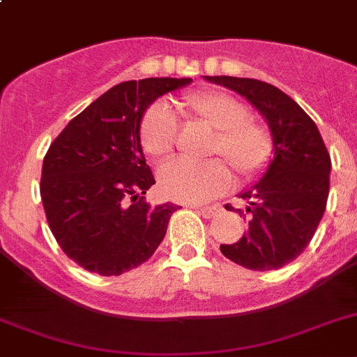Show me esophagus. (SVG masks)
Listing matches in <instances>:
<instances>
[{"instance_id":"1","label":"esophagus","mask_w":357,"mask_h":357,"mask_svg":"<svg viewBox=\"0 0 357 357\" xmlns=\"http://www.w3.org/2000/svg\"><path fill=\"white\" fill-rule=\"evenodd\" d=\"M195 210H197L204 218H211V217H215V215L220 213V210H222V208L218 206V204H213V206H197Z\"/></svg>"}]
</instances>
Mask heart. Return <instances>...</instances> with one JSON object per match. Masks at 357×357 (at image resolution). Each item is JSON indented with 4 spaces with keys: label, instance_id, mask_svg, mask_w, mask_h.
I'll return each mask as SVG.
<instances>
[{
    "label": "heart",
    "instance_id": "heart-1",
    "mask_svg": "<svg viewBox=\"0 0 357 357\" xmlns=\"http://www.w3.org/2000/svg\"><path fill=\"white\" fill-rule=\"evenodd\" d=\"M185 114L213 131L208 155H220L233 172L250 179L265 171L272 156V139L265 126L249 121L238 99L224 92H197L181 101ZM178 123L165 102H153L140 123V144L151 158L162 160L174 147ZM163 195L181 202H204L229 186L231 176L220 160L190 163L172 160L158 172Z\"/></svg>",
    "mask_w": 357,
    "mask_h": 357
}]
</instances>
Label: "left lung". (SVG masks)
<instances>
[{"label": "left lung", "instance_id": "1", "mask_svg": "<svg viewBox=\"0 0 357 357\" xmlns=\"http://www.w3.org/2000/svg\"><path fill=\"white\" fill-rule=\"evenodd\" d=\"M204 79L236 92L261 114L274 155L261 179L240 192L247 202V231L220 250L249 271L281 268L306 249L326 211L331 158L322 135L310 115L271 83L234 76ZM226 210L234 208L226 204Z\"/></svg>", "mask_w": 357, "mask_h": 357}]
</instances>
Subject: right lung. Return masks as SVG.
Wrapping results in <instances>:
<instances>
[{"label": "right lung", "mask_w": 357, "mask_h": 357, "mask_svg": "<svg viewBox=\"0 0 357 357\" xmlns=\"http://www.w3.org/2000/svg\"><path fill=\"white\" fill-rule=\"evenodd\" d=\"M192 78H146L112 86L76 115L44 156L40 197L51 233L73 261L121 275L153 256L176 204L151 208L155 185L140 144L151 102Z\"/></svg>", "instance_id": "add662e5"}]
</instances>
